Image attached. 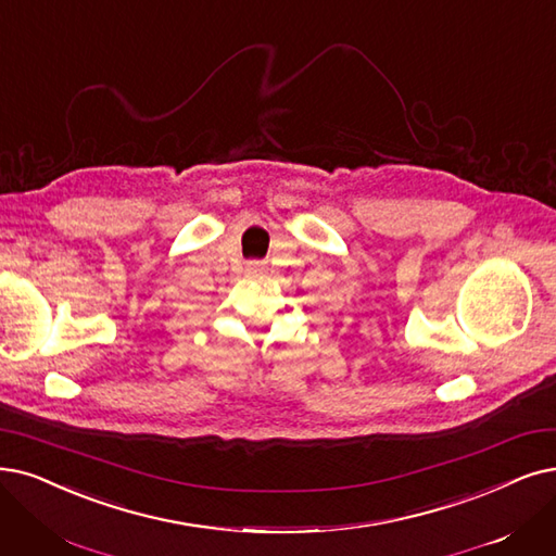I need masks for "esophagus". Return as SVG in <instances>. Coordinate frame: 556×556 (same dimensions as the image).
Masks as SVG:
<instances>
[{"mask_svg":"<svg viewBox=\"0 0 556 556\" xmlns=\"http://www.w3.org/2000/svg\"><path fill=\"white\" fill-rule=\"evenodd\" d=\"M251 271H260V266H257V264H253V266H251Z\"/></svg>","mask_w":556,"mask_h":556,"instance_id":"obj_1","label":"esophagus"}]
</instances>
